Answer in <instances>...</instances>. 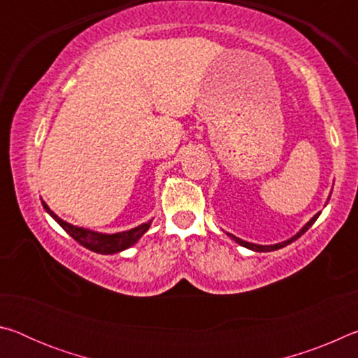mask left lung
<instances>
[{"label": "left lung", "mask_w": 358, "mask_h": 358, "mask_svg": "<svg viewBox=\"0 0 358 358\" xmlns=\"http://www.w3.org/2000/svg\"><path fill=\"white\" fill-rule=\"evenodd\" d=\"M330 199V197H329ZM319 215H320V211L319 213H316L314 215L310 221H308L305 226H303L299 232H296L292 238H289V240H286V241H281V243H276V245H256V243H250V241H245V240H241V238H238V237H235V235H232V234H229V232H226L230 238L232 240H235L237 241L238 245H241V246H245V248H248V250H251V251H256V252H270V251H276V250H281V248H284V246H287V245H290L292 243V241H295L296 238L299 237H301L303 234L306 232L308 229H310L314 222H316V220L319 217Z\"/></svg>", "instance_id": "1"}]
</instances>
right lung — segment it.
<instances>
[{
  "mask_svg": "<svg viewBox=\"0 0 358 358\" xmlns=\"http://www.w3.org/2000/svg\"><path fill=\"white\" fill-rule=\"evenodd\" d=\"M42 207L50 215L53 220H55L59 226H62L66 232H68L72 238L78 241L82 246L87 248L90 251H94L98 254H115L120 251H124L136 245L138 240L142 238V235L147 232L151 226V221L143 222L141 226L134 229L124 230V232H117V234H102V232H94V230L83 229L78 226H72V224L66 222L62 217H58L53 211L48 208L45 202H42Z\"/></svg>",
  "mask_w": 358,
  "mask_h": 358,
  "instance_id": "right-lung-1",
  "label": "right lung"
}]
</instances>
